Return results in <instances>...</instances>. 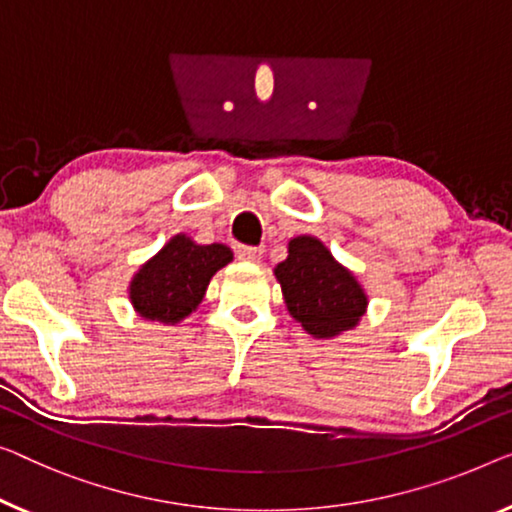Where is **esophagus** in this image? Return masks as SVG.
I'll list each match as a JSON object with an SVG mask.
<instances>
[{
	"label": "esophagus",
	"mask_w": 512,
	"mask_h": 512,
	"mask_svg": "<svg viewBox=\"0 0 512 512\" xmlns=\"http://www.w3.org/2000/svg\"><path fill=\"white\" fill-rule=\"evenodd\" d=\"M236 257L243 259V262H257V259L262 257V248L239 246V248H236Z\"/></svg>",
	"instance_id": "1"
}]
</instances>
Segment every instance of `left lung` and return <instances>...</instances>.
Returning a JSON list of instances; mask_svg holds the SVG:
<instances>
[{
	"label": "left lung",
	"mask_w": 512,
	"mask_h": 512,
	"mask_svg": "<svg viewBox=\"0 0 512 512\" xmlns=\"http://www.w3.org/2000/svg\"><path fill=\"white\" fill-rule=\"evenodd\" d=\"M287 310L315 338L354 329L365 315L368 296L354 273L338 264L315 236L289 241V255L276 266Z\"/></svg>",
	"instance_id": "left-lung-1"
}]
</instances>
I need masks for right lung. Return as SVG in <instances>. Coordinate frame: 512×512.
<instances>
[{
  "instance_id": "right-lung-1",
  "label": "right lung",
  "mask_w": 512,
  "mask_h": 512,
  "mask_svg": "<svg viewBox=\"0 0 512 512\" xmlns=\"http://www.w3.org/2000/svg\"><path fill=\"white\" fill-rule=\"evenodd\" d=\"M230 262L232 250L223 243L197 246L186 234H177L135 273L133 308L151 322L177 324L202 303L213 273Z\"/></svg>"
}]
</instances>
